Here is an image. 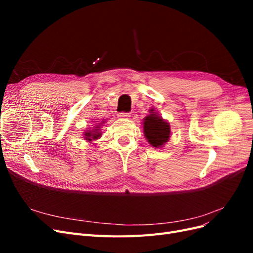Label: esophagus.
Returning <instances> with one entry per match:
<instances>
[{
    "label": "esophagus",
    "instance_id": "1",
    "mask_svg": "<svg viewBox=\"0 0 253 253\" xmlns=\"http://www.w3.org/2000/svg\"><path fill=\"white\" fill-rule=\"evenodd\" d=\"M117 116L119 118H128L129 117V113H126V112H120L117 114Z\"/></svg>",
    "mask_w": 253,
    "mask_h": 253
}]
</instances>
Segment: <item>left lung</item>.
<instances>
[{"label": "left lung", "mask_w": 253, "mask_h": 253, "mask_svg": "<svg viewBox=\"0 0 253 253\" xmlns=\"http://www.w3.org/2000/svg\"><path fill=\"white\" fill-rule=\"evenodd\" d=\"M151 114L144 118L143 133L151 145L159 148L164 145L170 137V126L166 120L154 113V110L150 111Z\"/></svg>", "instance_id": "left-lung-1"}]
</instances>
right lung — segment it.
Returning <instances> with one entry per match:
<instances>
[{
	"mask_svg": "<svg viewBox=\"0 0 253 253\" xmlns=\"http://www.w3.org/2000/svg\"><path fill=\"white\" fill-rule=\"evenodd\" d=\"M85 139L88 141H91L93 139H97L98 137L101 136V133H99V126H96V128L94 131H90V132H85Z\"/></svg>",
	"mask_w": 253,
	"mask_h": 253,
	"instance_id": "1",
	"label": "right lung"
}]
</instances>
